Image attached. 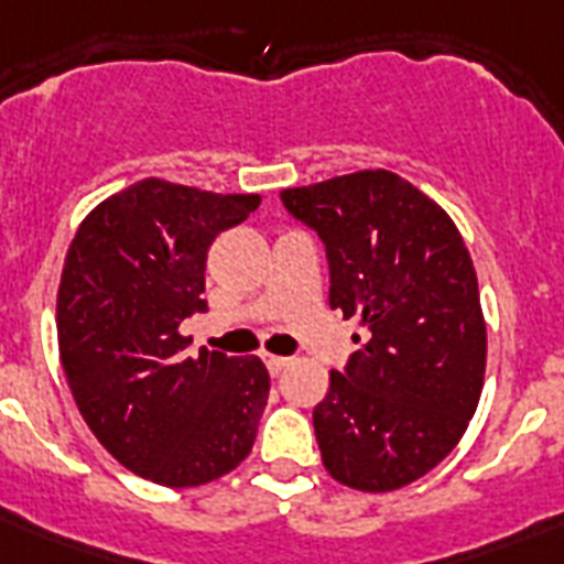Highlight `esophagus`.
<instances>
[{
  "instance_id": "obj_1",
  "label": "esophagus",
  "mask_w": 564,
  "mask_h": 564,
  "mask_svg": "<svg viewBox=\"0 0 564 564\" xmlns=\"http://www.w3.org/2000/svg\"><path fill=\"white\" fill-rule=\"evenodd\" d=\"M263 362H265V369L272 371V375H281V371L290 366V357H272V354H265Z\"/></svg>"
}]
</instances>
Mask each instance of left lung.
<instances>
[{"label":"left lung","mask_w":564,"mask_h":564,"mask_svg":"<svg viewBox=\"0 0 564 564\" xmlns=\"http://www.w3.org/2000/svg\"><path fill=\"white\" fill-rule=\"evenodd\" d=\"M281 202L325 246L330 307L369 327L313 410L322 463L351 489H401L454 451L480 401L486 322L468 248L436 202L386 170Z\"/></svg>","instance_id":"8db88e82"}]
</instances>
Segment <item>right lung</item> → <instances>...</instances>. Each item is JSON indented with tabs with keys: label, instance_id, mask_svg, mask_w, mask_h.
Masks as SVG:
<instances>
[{
	"label": "right lung",
	"instance_id": "add662e5",
	"mask_svg": "<svg viewBox=\"0 0 564 564\" xmlns=\"http://www.w3.org/2000/svg\"><path fill=\"white\" fill-rule=\"evenodd\" d=\"M260 195L145 178L82 221L57 290V348L78 412L128 471L170 489L219 480L254 445L269 398L257 357L202 351L178 325L204 313L213 239Z\"/></svg>",
	"mask_w": 564,
	"mask_h": 564
}]
</instances>
